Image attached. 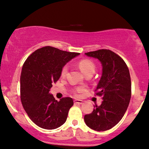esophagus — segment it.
<instances>
[{"instance_id": "obj_1", "label": "esophagus", "mask_w": 149, "mask_h": 149, "mask_svg": "<svg viewBox=\"0 0 149 149\" xmlns=\"http://www.w3.org/2000/svg\"><path fill=\"white\" fill-rule=\"evenodd\" d=\"M83 103V101L82 100H74V104H81Z\"/></svg>"}]
</instances>
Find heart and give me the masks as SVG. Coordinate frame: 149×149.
Segmentation results:
<instances>
[{
  "mask_svg": "<svg viewBox=\"0 0 149 149\" xmlns=\"http://www.w3.org/2000/svg\"><path fill=\"white\" fill-rule=\"evenodd\" d=\"M79 67L80 69L81 70V71L86 75L87 74H93L96 70V65L92 61L89 59H82L79 62ZM68 72V67L67 65H65L64 67L62 68L61 71V75L62 77H65L67 74ZM82 90V88L77 89V92H79Z\"/></svg>",
  "mask_w": 149,
  "mask_h": 149,
  "instance_id": "1",
  "label": "heart"
}]
</instances>
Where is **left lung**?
I'll list each match as a JSON object with an SVG mask.
<instances>
[{
    "label": "left lung",
    "instance_id": "1",
    "mask_svg": "<svg viewBox=\"0 0 149 149\" xmlns=\"http://www.w3.org/2000/svg\"><path fill=\"white\" fill-rule=\"evenodd\" d=\"M96 58L102 65V75L95 92L102 96L100 106H94L91 113L84 116L86 125L97 131L110 130L125 114L131 96L130 70L120 56L109 49L85 53Z\"/></svg>",
    "mask_w": 149,
    "mask_h": 149
}]
</instances>
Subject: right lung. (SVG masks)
<instances>
[{"label":"right lung","mask_w":149,"mask_h":149,"mask_svg":"<svg viewBox=\"0 0 149 149\" xmlns=\"http://www.w3.org/2000/svg\"><path fill=\"white\" fill-rule=\"evenodd\" d=\"M79 53L45 46L27 58L20 76V100L29 118L45 130L59 127L67 120L74 102L65 97L57 102L49 92L61 77L64 65Z\"/></svg>","instance_id":"obj_1"}]
</instances>
